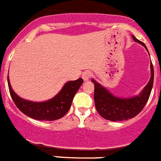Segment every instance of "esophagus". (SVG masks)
<instances>
[{"label":"esophagus","mask_w":161,"mask_h":161,"mask_svg":"<svg viewBox=\"0 0 161 161\" xmlns=\"http://www.w3.org/2000/svg\"><path fill=\"white\" fill-rule=\"evenodd\" d=\"M91 76H92V73H91V72H89V71H86V72H85L82 74V78H83V80L85 81H88V80L90 79Z\"/></svg>","instance_id":"34e87169"}]
</instances>
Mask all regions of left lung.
I'll return each instance as SVG.
<instances>
[{"instance_id":"8db88e82","label":"left lung","mask_w":161,"mask_h":161,"mask_svg":"<svg viewBox=\"0 0 161 161\" xmlns=\"http://www.w3.org/2000/svg\"><path fill=\"white\" fill-rule=\"evenodd\" d=\"M136 42L142 44L146 49L147 47L143 42L132 35ZM154 80V69L151 63V78L147 85L138 96L130 98H121L114 96L107 89L92 80L94 83L95 107L99 114L109 121H123L132 119L141 112L150 97Z\"/></svg>"}]
</instances>
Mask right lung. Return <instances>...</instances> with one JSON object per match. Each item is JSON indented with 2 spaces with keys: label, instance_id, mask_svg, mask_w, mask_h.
I'll list each match as a JSON object with an SVG mask.
<instances>
[{
  "label": "right lung",
  "instance_id": "1",
  "mask_svg": "<svg viewBox=\"0 0 161 161\" xmlns=\"http://www.w3.org/2000/svg\"><path fill=\"white\" fill-rule=\"evenodd\" d=\"M83 83V79L71 80L64 85L63 89L53 98L43 102L25 100L14 93L8 76V85L11 97L17 107L32 119L41 121H53L64 117L72 105V99Z\"/></svg>",
  "mask_w": 161,
  "mask_h": 161
}]
</instances>
